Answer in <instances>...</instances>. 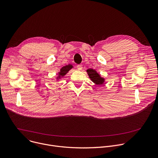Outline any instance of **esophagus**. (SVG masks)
<instances>
[{
  "label": "esophagus",
  "mask_w": 158,
  "mask_h": 158,
  "mask_svg": "<svg viewBox=\"0 0 158 158\" xmlns=\"http://www.w3.org/2000/svg\"><path fill=\"white\" fill-rule=\"evenodd\" d=\"M77 68L78 70L81 71V70L82 69V68H83L82 65V64H79V65H77Z\"/></svg>",
  "instance_id": "esophagus-1"
}]
</instances>
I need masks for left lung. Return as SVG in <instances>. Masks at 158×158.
Wrapping results in <instances>:
<instances>
[{"label":"left lung","mask_w":158,"mask_h":158,"mask_svg":"<svg viewBox=\"0 0 158 158\" xmlns=\"http://www.w3.org/2000/svg\"><path fill=\"white\" fill-rule=\"evenodd\" d=\"M87 73L90 80L97 85H101L105 83V78L102 77L95 69L89 68L87 71Z\"/></svg>","instance_id":"1"}]
</instances>
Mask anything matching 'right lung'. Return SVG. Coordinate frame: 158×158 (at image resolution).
Here are the masks:
<instances>
[{"instance_id":"1","label":"right lung","mask_w":158,"mask_h":158,"mask_svg":"<svg viewBox=\"0 0 158 158\" xmlns=\"http://www.w3.org/2000/svg\"><path fill=\"white\" fill-rule=\"evenodd\" d=\"M73 68H74V66L72 64H70L62 67L60 69V71L58 73V76L56 77V81H59L61 78H63Z\"/></svg>"}]
</instances>
